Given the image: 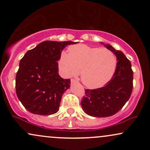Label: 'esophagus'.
I'll return each mask as SVG.
<instances>
[{
	"label": "esophagus",
	"instance_id": "1",
	"mask_svg": "<svg viewBox=\"0 0 150 150\" xmlns=\"http://www.w3.org/2000/svg\"><path fill=\"white\" fill-rule=\"evenodd\" d=\"M70 82H71V83H72V84H73V83H76V82H77V80H75V79H71V80H70Z\"/></svg>",
	"mask_w": 150,
	"mask_h": 150
}]
</instances>
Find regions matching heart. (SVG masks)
<instances>
[{"instance_id": "heart-1", "label": "heart", "mask_w": 150, "mask_h": 150, "mask_svg": "<svg viewBox=\"0 0 150 150\" xmlns=\"http://www.w3.org/2000/svg\"><path fill=\"white\" fill-rule=\"evenodd\" d=\"M60 68L64 76L78 75L82 83L89 88L102 87L115 73L117 60L114 53L106 49L77 44L68 48V53L62 51L59 57Z\"/></svg>"}]
</instances>
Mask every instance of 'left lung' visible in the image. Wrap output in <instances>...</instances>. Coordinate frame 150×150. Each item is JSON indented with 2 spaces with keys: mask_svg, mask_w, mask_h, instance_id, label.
Returning <instances> with one entry per match:
<instances>
[{
  "mask_svg": "<svg viewBox=\"0 0 150 150\" xmlns=\"http://www.w3.org/2000/svg\"><path fill=\"white\" fill-rule=\"evenodd\" d=\"M101 44L113 52L118 62L111 80L101 88L85 89L86 94L81 101L83 111L98 118L113 116L123 108L131 95L133 80L131 63L124 53L109 44Z\"/></svg>",
  "mask_w": 150,
  "mask_h": 150,
  "instance_id": "left-lung-1",
  "label": "left lung"
}]
</instances>
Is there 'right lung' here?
<instances>
[{"label": "right lung", "instance_id": "obj_1", "mask_svg": "<svg viewBox=\"0 0 150 150\" xmlns=\"http://www.w3.org/2000/svg\"><path fill=\"white\" fill-rule=\"evenodd\" d=\"M75 42L45 41L25 53L20 62L15 87L19 100L30 112L48 116L59 109L62 95L70 87V79L58 75L60 55Z\"/></svg>", "mask_w": 150, "mask_h": 150}]
</instances>
